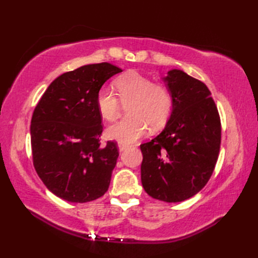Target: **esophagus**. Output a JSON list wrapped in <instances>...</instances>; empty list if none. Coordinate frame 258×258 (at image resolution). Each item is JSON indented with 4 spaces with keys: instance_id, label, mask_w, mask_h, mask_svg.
Returning a JSON list of instances; mask_svg holds the SVG:
<instances>
[{
    "instance_id": "34e87169",
    "label": "esophagus",
    "mask_w": 258,
    "mask_h": 258,
    "mask_svg": "<svg viewBox=\"0 0 258 258\" xmlns=\"http://www.w3.org/2000/svg\"><path fill=\"white\" fill-rule=\"evenodd\" d=\"M117 146H118V151L119 152H123V151H125L126 149H127V145L124 144V143H120V142H119V143H117Z\"/></svg>"
}]
</instances>
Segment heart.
Wrapping results in <instances>:
<instances>
[{
    "instance_id": "heart-1",
    "label": "heart",
    "mask_w": 258,
    "mask_h": 258,
    "mask_svg": "<svg viewBox=\"0 0 258 258\" xmlns=\"http://www.w3.org/2000/svg\"><path fill=\"white\" fill-rule=\"evenodd\" d=\"M119 100L128 105L130 117L109 126L106 134L109 139L131 144L147 133L149 125L157 128L165 124L172 109V95L166 86L153 81L135 71L120 75L115 81ZM96 106L101 116L114 122L119 116V101L111 90L102 89L97 93Z\"/></svg>"
}]
</instances>
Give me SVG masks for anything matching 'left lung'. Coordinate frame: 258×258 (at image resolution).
<instances>
[{
    "mask_svg": "<svg viewBox=\"0 0 258 258\" xmlns=\"http://www.w3.org/2000/svg\"><path fill=\"white\" fill-rule=\"evenodd\" d=\"M172 95V112L162 132L141 145V179L155 200L177 203L204 187L221 146V119L211 92L182 70L162 78Z\"/></svg>",
    "mask_w": 258,
    "mask_h": 258,
    "instance_id": "8db88e82",
    "label": "left lung"
}]
</instances>
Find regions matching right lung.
Returning <instances> with one entry per match:
<instances>
[{"label": "right lung", "instance_id": "obj_1", "mask_svg": "<svg viewBox=\"0 0 258 258\" xmlns=\"http://www.w3.org/2000/svg\"><path fill=\"white\" fill-rule=\"evenodd\" d=\"M122 72L111 63L89 64L59 75L33 113L31 144L35 171L54 195L71 203L103 196L118 157L117 144L100 143L101 87Z\"/></svg>", "mask_w": 258, "mask_h": 258}]
</instances>
